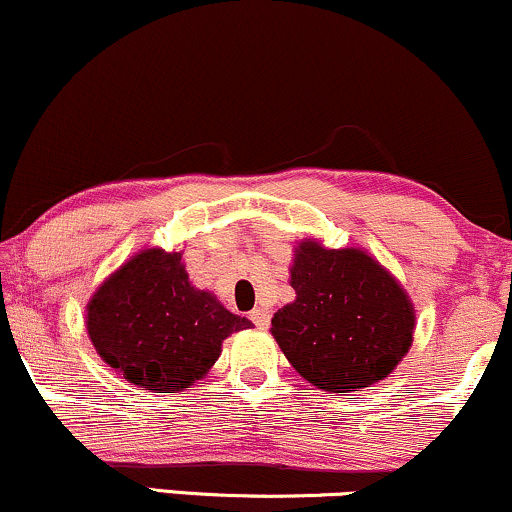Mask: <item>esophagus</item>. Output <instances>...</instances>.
<instances>
[{
	"mask_svg": "<svg viewBox=\"0 0 512 512\" xmlns=\"http://www.w3.org/2000/svg\"><path fill=\"white\" fill-rule=\"evenodd\" d=\"M251 323H254L256 328H268L270 326V311L263 309V306H258V309H254L249 314Z\"/></svg>",
	"mask_w": 512,
	"mask_h": 512,
	"instance_id": "34e87169",
	"label": "esophagus"
}]
</instances>
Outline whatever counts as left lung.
Here are the masks:
<instances>
[{"mask_svg": "<svg viewBox=\"0 0 512 512\" xmlns=\"http://www.w3.org/2000/svg\"><path fill=\"white\" fill-rule=\"evenodd\" d=\"M292 287L297 299L273 316V338L314 386L333 393L369 388L410 350V299L364 251L302 242Z\"/></svg>", "mask_w": 512, "mask_h": 512, "instance_id": "left-lung-1", "label": "left lung"}]
</instances>
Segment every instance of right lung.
Returning a JSON list of instances; mask_svg holds the SVG:
<instances>
[{
    "label": "right lung",
    "instance_id": "right-lung-1",
    "mask_svg": "<svg viewBox=\"0 0 512 512\" xmlns=\"http://www.w3.org/2000/svg\"><path fill=\"white\" fill-rule=\"evenodd\" d=\"M251 328L213 294L191 287L182 254L148 249L102 282L88 304L95 350L126 381L170 393L218 362L227 335Z\"/></svg>",
    "mask_w": 512,
    "mask_h": 512
}]
</instances>
